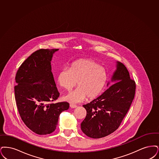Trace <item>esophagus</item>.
<instances>
[{"instance_id":"esophagus-1","label":"esophagus","mask_w":159,"mask_h":159,"mask_svg":"<svg viewBox=\"0 0 159 159\" xmlns=\"http://www.w3.org/2000/svg\"><path fill=\"white\" fill-rule=\"evenodd\" d=\"M70 107H71V108H72V109H74V108H76L77 107V106L76 105H75V104H70Z\"/></svg>"}]
</instances>
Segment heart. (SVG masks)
<instances>
[{
    "label": "heart",
    "instance_id": "obj_1",
    "mask_svg": "<svg viewBox=\"0 0 159 159\" xmlns=\"http://www.w3.org/2000/svg\"><path fill=\"white\" fill-rule=\"evenodd\" d=\"M107 74L104 68L90 59L74 63L70 69L63 68L57 75V82L66 91H70L76 85L78 88L63 97L65 101L77 103L87 97L93 99L98 97L106 84Z\"/></svg>",
    "mask_w": 159,
    "mask_h": 159
}]
</instances>
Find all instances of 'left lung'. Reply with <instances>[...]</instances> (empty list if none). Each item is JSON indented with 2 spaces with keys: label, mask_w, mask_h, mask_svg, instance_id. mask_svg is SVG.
Instances as JSON below:
<instances>
[{
  "label": "left lung",
  "mask_w": 159,
  "mask_h": 159,
  "mask_svg": "<svg viewBox=\"0 0 159 159\" xmlns=\"http://www.w3.org/2000/svg\"><path fill=\"white\" fill-rule=\"evenodd\" d=\"M116 66L111 78V81L115 84L97 98L83 105L87 116L81 124V128L90 138H103L115 131L135 96L136 85L128 69L119 62H116Z\"/></svg>",
  "instance_id": "8db88e82"
}]
</instances>
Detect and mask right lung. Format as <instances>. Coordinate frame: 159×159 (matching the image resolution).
Instances as JSON below:
<instances>
[{"label": "right lung", "mask_w": 159, "mask_h": 159, "mask_svg": "<svg viewBox=\"0 0 159 159\" xmlns=\"http://www.w3.org/2000/svg\"><path fill=\"white\" fill-rule=\"evenodd\" d=\"M58 50L35 51L22 63L15 76V97L19 113L28 128L39 135L54 131L60 114L69 109L67 102L48 103L59 96L51 66Z\"/></svg>", "instance_id": "add662e5"}]
</instances>
